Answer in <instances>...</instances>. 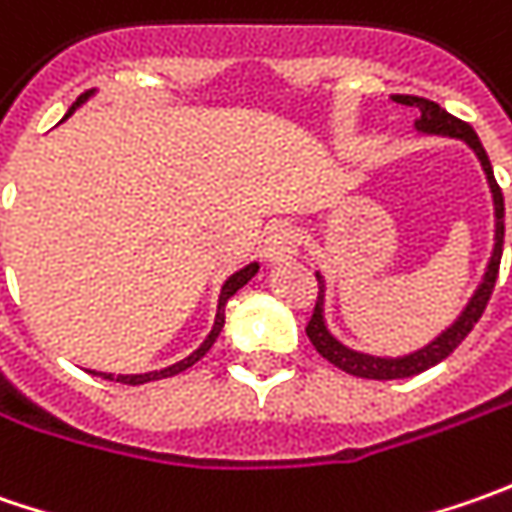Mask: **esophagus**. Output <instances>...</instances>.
<instances>
[{"label":"esophagus","mask_w":512,"mask_h":512,"mask_svg":"<svg viewBox=\"0 0 512 512\" xmlns=\"http://www.w3.org/2000/svg\"><path fill=\"white\" fill-rule=\"evenodd\" d=\"M299 253V230L287 222H276L265 233V256L270 262H285Z\"/></svg>","instance_id":"esophagus-1"}]
</instances>
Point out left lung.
I'll return each instance as SVG.
<instances>
[{
	"label": "left lung",
	"mask_w": 512,
	"mask_h": 512,
	"mask_svg": "<svg viewBox=\"0 0 512 512\" xmlns=\"http://www.w3.org/2000/svg\"><path fill=\"white\" fill-rule=\"evenodd\" d=\"M399 105H407V108L419 110V122L416 128L424 130V133H442V136H456V139H464L470 148L476 150L479 162H482L484 176H487V185H490V193H493V207H496V247H493V256H490V265H487V273H484V282L479 285V290L473 293L470 305L464 307V313L453 322V327H447L442 336L436 342H430L422 350L410 353V356H402V359H379V356H367V353H356L350 347H344L342 342H336L330 336V330L325 327V316H322V293H325V285H322V276L316 273V282H319V299H316V307H313V316L307 322V339L313 342V347L319 350V356H325L327 362L333 367H339L350 376H359V379H407V376H416V373H424L427 367L439 364L442 359H447L459 344L464 342V336L473 330V325L482 319L484 307L490 302V293L496 287V276H499V265H502V247H504V196L502 187L496 185V176H493V168H490V159L484 153L482 142L476 136V130L470 128L467 122L456 119L453 113H447L444 108H439L436 102L430 99H422V96H393Z\"/></svg>",
	"instance_id": "left-lung-1"
}]
</instances>
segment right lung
<instances>
[{
  "mask_svg": "<svg viewBox=\"0 0 512 512\" xmlns=\"http://www.w3.org/2000/svg\"><path fill=\"white\" fill-rule=\"evenodd\" d=\"M90 93L93 90H85L76 102H73V108L68 110V116L73 113V110L79 108L85 99H88ZM65 116V119H68ZM256 270H259V265L253 262V265H247L242 267L239 273H233L230 279L225 282V287H222V296H219V313H216V325H213V330H210V336H207L205 342H202V347L196 350V353H190L187 359H182V362H176V364H170V367H165V370H156V373H142V376H116V382H122V384H145V382H153V379H168V376H176V373H182V370H187V367H193V364L199 362L202 356H205L207 350L213 347V342L219 339V333H222V327H225V302L239 290V287H245L253 276H256ZM102 379H113L110 373H102Z\"/></svg>",
  "mask_w": 512,
  "mask_h": 512,
  "instance_id": "obj_1",
  "label": "right lung"
}]
</instances>
